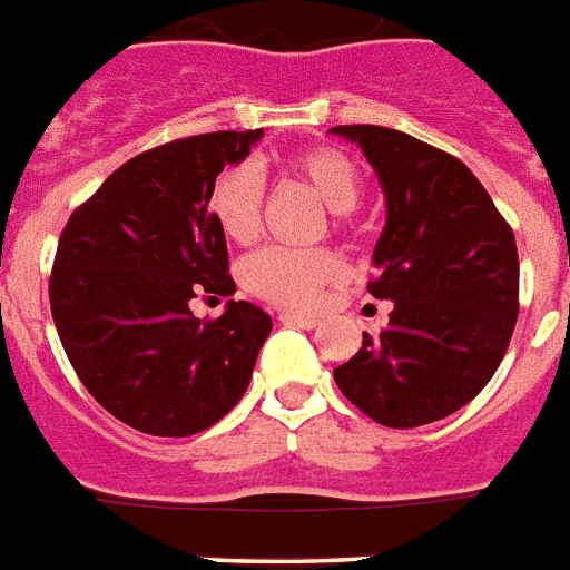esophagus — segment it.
<instances>
[{
  "instance_id": "esophagus-1",
  "label": "esophagus",
  "mask_w": 570,
  "mask_h": 570,
  "mask_svg": "<svg viewBox=\"0 0 570 570\" xmlns=\"http://www.w3.org/2000/svg\"><path fill=\"white\" fill-rule=\"evenodd\" d=\"M282 323H288V326H299V330H314L317 326V317H308V314H294V312H282L279 314Z\"/></svg>"
}]
</instances>
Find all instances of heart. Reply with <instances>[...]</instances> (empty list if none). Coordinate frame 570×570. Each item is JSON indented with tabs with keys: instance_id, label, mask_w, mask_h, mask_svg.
Returning a JSON list of instances; mask_svg holds the SVG:
<instances>
[{
	"instance_id": "obj_1",
	"label": "heart",
	"mask_w": 570,
	"mask_h": 570,
	"mask_svg": "<svg viewBox=\"0 0 570 570\" xmlns=\"http://www.w3.org/2000/svg\"><path fill=\"white\" fill-rule=\"evenodd\" d=\"M288 173L297 176L335 212V226H347L350 208L362 197L358 167L335 147H308L288 158ZM217 229L226 240L247 247L262 232L264 179L253 164H232L217 176L208 194ZM244 288L273 306L308 312L321 303L323 291L344 279V264L332 249L267 247L240 267Z\"/></svg>"
}]
</instances>
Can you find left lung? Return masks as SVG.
<instances>
[{
  "instance_id": "1",
  "label": "left lung",
  "mask_w": 570,
  "mask_h": 570,
  "mask_svg": "<svg viewBox=\"0 0 570 570\" xmlns=\"http://www.w3.org/2000/svg\"><path fill=\"white\" fill-rule=\"evenodd\" d=\"M356 140L385 190L373 249L376 299L394 312L332 376L382 426L441 421L480 394L518 321V247L489 190L456 156L385 126H335Z\"/></svg>"
}]
</instances>
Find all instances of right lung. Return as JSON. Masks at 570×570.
I'll return each instance as SVG.
<instances>
[{"label":"right lung","instance_id":"add662e5","mask_svg":"<svg viewBox=\"0 0 570 570\" xmlns=\"http://www.w3.org/2000/svg\"><path fill=\"white\" fill-rule=\"evenodd\" d=\"M258 138L208 131L147 149L63 226L49 276L55 330L90 397L131 430L194 435L247 391L271 314L229 299L199 321L190 299L235 294L208 194Z\"/></svg>","mask_w":570,"mask_h":570}]
</instances>
